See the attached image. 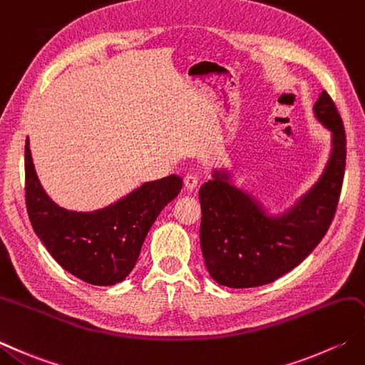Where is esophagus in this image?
Here are the masks:
<instances>
[{"mask_svg":"<svg viewBox=\"0 0 365 365\" xmlns=\"http://www.w3.org/2000/svg\"><path fill=\"white\" fill-rule=\"evenodd\" d=\"M197 183H199V178L195 174L185 175V187H187V190L192 191L197 187Z\"/></svg>","mask_w":365,"mask_h":365,"instance_id":"1","label":"esophagus"}]
</instances>
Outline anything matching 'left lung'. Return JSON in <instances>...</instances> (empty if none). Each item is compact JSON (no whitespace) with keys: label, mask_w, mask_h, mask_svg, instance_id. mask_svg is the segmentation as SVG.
Listing matches in <instances>:
<instances>
[{"label":"left lung","mask_w":365,"mask_h":365,"mask_svg":"<svg viewBox=\"0 0 365 365\" xmlns=\"http://www.w3.org/2000/svg\"><path fill=\"white\" fill-rule=\"evenodd\" d=\"M313 110L332 131V155L319 182L287 215L267 217L252 197L227 182L226 174L215 173L199 190L201 250L217 283L230 288L272 283L299 266L329 230L344 185L346 135L327 91L321 93Z\"/></svg>","instance_id":"left-lung-1"}]
</instances>
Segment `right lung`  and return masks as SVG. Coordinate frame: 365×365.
Returning a JSON list of instances; mask_svg holds the SVG:
<instances>
[{
	"instance_id": "add662e5",
	"label": "right lung",
	"mask_w": 365,
	"mask_h": 365,
	"mask_svg": "<svg viewBox=\"0 0 365 365\" xmlns=\"http://www.w3.org/2000/svg\"><path fill=\"white\" fill-rule=\"evenodd\" d=\"M182 182L169 175L144 183L103 210H66L42 190L25 142V202L36 235L64 270L98 287L115 284L131 272L150 227Z\"/></svg>"
}]
</instances>
